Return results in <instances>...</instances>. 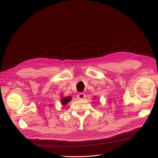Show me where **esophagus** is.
<instances>
[{
    "instance_id": "esophagus-1",
    "label": "esophagus",
    "mask_w": 158,
    "mask_h": 158,
    "mask_svg": "<svg viewBox=\"0 0 158 158\" xmlns=\"http://www.w3.org/2000/svg\"><path fill=\"white\" fill-rule=\"evenodd\" d=\"M85 97V94L84 93H79L78 95H77V98L80 99H84Z\"/></svg>"
}]
</instances>
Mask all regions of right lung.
Here are the masks:
<instances>
[{
  "label": "right lung",
  "mask_w": 158,
  "mask_h": 158,
  "mask_svg": "<svg viewBox=\"0 0 158 158\" xmlns=\"http://www.w3.org/2000/svg\"><path fill=\"white\" fill-rule=\"evenodd\" d=\"M71 99H72V98L70 96H69L67 98H62L61 99V103H62V104H63V105H66L70 101Z\"/></svg>",
  "instance_id": "right-lung-1"
}]
</instances>
